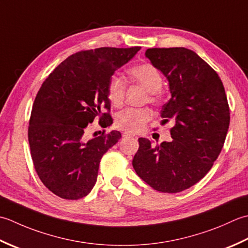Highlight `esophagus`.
Listing matches in <instances>:
<instances>
[{
    "label": "esophagus",
    "instance_id": "esophagus-1",
    "mask_svg": "<svg viewBox=\"0 0 248 248\" xmlns=\"http://www.w3.org/2000/svg\"><path fill=\"white\" fill-rule=\"evenodd\" d=\"M122 136H123V137H124V138H128V137H134V136H133V135H130V134H128V133H123V134H122Z\"/></svg>",
    "mask_w": 248,
    "mask_h": 248
}]
</instances>
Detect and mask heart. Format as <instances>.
I'll return each mask as SVG.
<instances>
[{"label":"heart","instance_id":"b5f03b06","mask_svg":"<svg viewBox=\"0 0 248 248\" xmlns=\"http://www.w3.org/2000/svg\"><path fill=\"white\" fill-rule=\"evenodd\" d=\"M131 81L146 90L150 103H157L161 98V85L164 79L159 70L150 63H142L131 67L128 72ZM126 84L119 75H112L107 85V96L110 103L120 106L123 103ZM151 119V112L144 108H127L115 115L114 124L126 133L136 134L144 128L146 122Z\"/></svg>","mask_w":248,"mask_h":248}]
</instances>
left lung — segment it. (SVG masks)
I'll list each match as a JSON object with an SVG mask.
<instances>
[{
	"label": "left lung",
	"instance_id": "1",
	"mask_svg": "<svg viewBox=\"0 0 248 248\" xmlns=\"http://www.w3.org/2000/svg\"><path fill=\"white\" fill-rule=\"evenodd\" d=\"M145 57L168 79L171 98L160 115L175 124L170 142L153 146L139 138L133 167L155 190L180 193L198 183L218 157L230 123L228 100L218 75L193 50L151 48Z\"/></svg>",
	"mask_w": 248,
	"mask_h": 248
}]
</instances>
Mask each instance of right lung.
<instances>
[{
    "label": "right lung",
    "mask_w": 248,
    "mask_h": 248,
    "mask_svg": "<svg viewBox=\"0 0 248 248\" xmlns=\"http://www.w3.org/2000/svg\"><path fill=\"white\" fill-rule=\"evenodd\" d=\"M140 47L85 50L63 61L45 80L35 97L28 137L34 168L46 187L60 198L78 200L96 183L100 159L118 142L112 130L85 139L96 117L112 124L107 85L115 70ZM107 108L108 113H103Z\"/></svg>",
    "instance_id": "add662e5"
}]
</instances>
